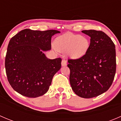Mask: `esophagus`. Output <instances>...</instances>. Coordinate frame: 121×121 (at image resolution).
I'll list each match as a JSON object with an SVG mask.
<instances>
[{"label":"esophagus","mask_w":121,"mask_h":121,"mask_svg":"<svg viewBox=\"0 0 121 121\" xmlns=\"http://www.w3.org/2000/svg\"><path fill=\"white\" fill-rule=\"evenodd\" d=\"M67 61L65 59H63L61 61V65L62 66H65L67 65Z\"/></svg>","instance_id":"34e87169"}]
</instances>
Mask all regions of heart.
<instances>
[{
	"label": "heart",
	"instance_id": "b5f03b06",
	"mask_svg": "<svg viewBox=\"0 0 121 121\" xmlns=\"http://www.w3.org/2000/svg\"><path fill=\"white\" fill-rule=\"evenodd\" d=\"M90 42L86 37L78 35L65 34L56 39L55 47L62 52L67 51L68 54L74 58L83 56L88 49Z\"/></svg>",
	"mask_w": 121,
	"mask_h": 121
}]
</instances>
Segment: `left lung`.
I'll return each mask as SVG.
<instances>
[{
	"label": "left lung",
	"instance_id": "left-lung-1",
	"mask_svg": "<svg viewBox=\"0 0 121 121\" xmlns=\"http://www.w3.org/2000/svg\"><path fill=\"white\" fill-rule=\"evenodd\" d=\"M91 37L86 53L77 59H68L69 82L78 96L84 98L97 97L112 84L116 73L115 46L102 31L82 30Z\"/></svg>",
	"mask_w": 121,
	"mask_h": 121
}]
</instances>
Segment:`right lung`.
<instances>
[{
  "label": "right lung",
  "mask_w": 121,
  "mask_h": 121,
  "mask_svg": "<svg viewBox=\"0 0 121 121\" xmlns=\"http://www.w3.org/2000/svg\"><path fill=\"white\" fill-rule=\"evenodd\" d=\"M58 30L24 29L10 40L5 68L10 85L25 97L36 98L47 92L54 74L61 67V58H47L41 50L51 49L52 36Z\"/></svg>",
  "instance_id": "add662e5"
}]
</instances>
